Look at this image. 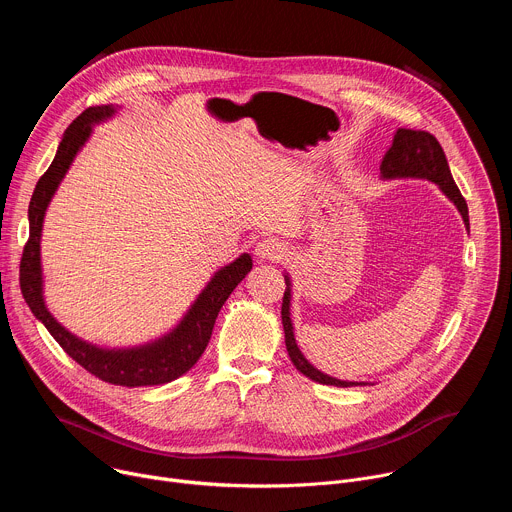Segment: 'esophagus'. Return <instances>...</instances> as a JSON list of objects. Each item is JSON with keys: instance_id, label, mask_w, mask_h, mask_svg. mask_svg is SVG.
Segmentation results:
<instances>
[{"instance_id": "esophagus-1", "label": "esophagus", "mask_w": 512, "mask_h": 512, "mask_svg": "<svg viewBox=\"0 0 512 512\" xmlns=\"http://www.w3.org/2000/svg\"><path fill=\"white\" fill-rule=\"evenodd\" d=\"M255 255H257V259H261V261L277 263V261H281V259L287 255V249H285V245H283L281 241H277V239H263L261 243H257Z\"/></svg>"}]
</instances>
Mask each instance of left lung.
Here are the masks:
<instances>
[{
  "instance_id": "8db88e82",
  "label": "left lung",
  "mask_w": 512,
  "mask_h": 512,
  "mask_svg": "<svg viewBox=\"0 0 512 512\" xmlns=\"http://www.w3.org/2000/svg\"><path fill=\"white\" fill-rule=\"evenodd\" d=\"M381 174L383 178H425L433 184H437L442 188V192L458 206L466 229H470V221H468V204L464 200V196L460 194L446 154L442 150L440 141H437L431 133L427 131H415V129H397L395 137H393V145L389 148V152L385 154L383 162H381ZM285 294H283V304H281V322H283V332H285V346L289 352L291 362L296 364V369L300 373H304L306 377H310L316 383L322 385H334V387H356V385H364V383H354V381H340L334 377H328L324 373H320L318 369H314L312 364L304 358L302 350L296 344L294 338V328H291V318H289V277L285 275Z\"/></svg>"
}]
</instances>
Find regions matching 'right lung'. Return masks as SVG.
<instances>
[{
	"label": "right lung",
	"instance_id": "add662e5",
	"mask_svg": "<svg viewBox=\"0 0 512 512\" xmlns=\"http://www.w3.org/2000/svg\"><path fill=\"white\" fill-rule=\"evenodd\" d=\"M113 113L115 109L109 105L89 107L66 127L62 141L58 145V152L50 168L38 180L28 206L30 237H28V243L24 245L22 261H20V287L32 314L46 326V330L62 346V350L72 360H77L83 369H87L91 375L111 385H123V387L150 385L152 387V385L170 383L194 367L210 340L218 312H221L223 304L231 296V291L251 271L253 261L247 253H243L237 261L223 267L221 271H216V275L204 287V291L198 296L190 312L184 316V320L168 336L139 348L105 350V348L93 346L77 338L75 334H70L52 318L42 298L40 233H42L44 214L60 180L64 178L72 160H75L77 152L89 139L93 131V123L107 119Z\"/></svg>",
	"mask_w": 512,
	"mask_h": 512
}]
</instances>
